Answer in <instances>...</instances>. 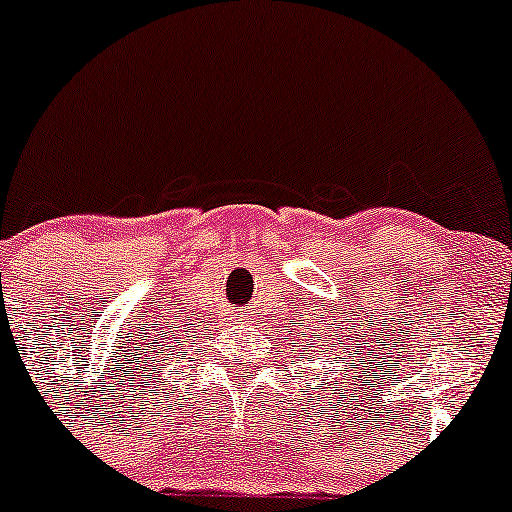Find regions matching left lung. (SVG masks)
Wrapping results in <instances>:
<instances>
[{
  "label": "left lung",
  "instance_id": "left-lung-1",
  "mask_svg": "<svg viewBox=\"0 0 512 512\" xmlns=\"http://www.w3.org/2000/svg\"><path fill=\"white\" fill-rule=\"evenodd\" d=\"M303 352H305V350H303Z\"/></svg>",
  "mask_w": 512,
  "mask_h": 512
}]
</instances>
